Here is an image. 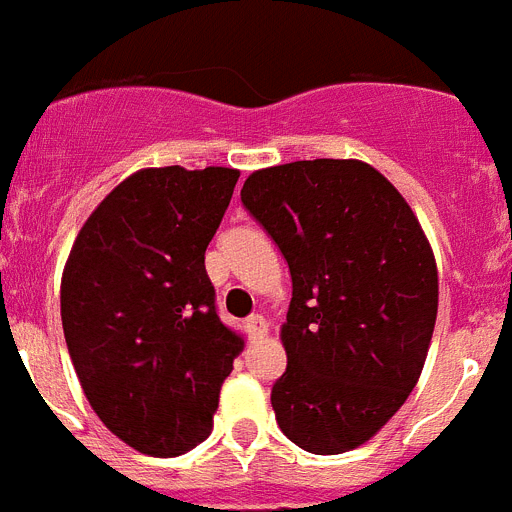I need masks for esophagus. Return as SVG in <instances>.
<instances>
[{
    "mask_svg": "<svg viewBox=\"0 0 512 512\" xmlns=\"http://www.w3.org/2000/svg\"><path fill=\"white\" fill-rule=\"evenodd\" d=\"M246 333H248V338H253V341L264 338L266 336L264 315H259V312H256V315H248V318H246Z\"/></svg>",
    "mask_w": 512,
    "mask_h": 512,
    "instance_id": "1",
    "label": "esophagus"
}]
</instances>
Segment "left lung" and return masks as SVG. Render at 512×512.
<instances>
[{
  "mask_svg": "<svg viewBox=\"0 0 512 512\" xmlns=\"http://www.w3.org/2000/svg\"><path fill=\"white\" fill-rule=\"evenodd\" d=\"M241 202L292 277L279 428L310 454L356 449L408 400L431 346L438 271L418 217L354 158L253 171Z\"/></svg>",
  "mask_w": 512,
  "mask_h": 512,
  "instance_id": "obj_1",
  "label": "left lung"
}]
</instances>
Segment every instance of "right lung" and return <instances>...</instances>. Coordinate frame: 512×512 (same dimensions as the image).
<instances>
[{
  "label": "right lung",
  "mask_w": 512,
  "mask_h": 512,
  "mask_svg": "<svg viewBox=\"0 0 512 512\" xmlns=\"http://www.w3.org/2000/svg\"><path fill=\"white\" fill-rule=\"evenodd\" d=\"M238 171L143 169L76 235L61 282L63 336L89 405L151 456L205 441L243 341L217 318L205 251Z\"/></svg>",
  "instance_id": "1"
}]
</instances>
